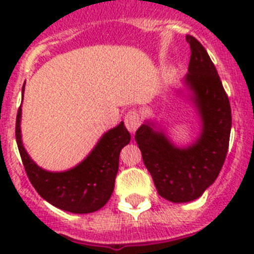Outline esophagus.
Returning a JSON list of instances; mask_svg holds the SVG:
<instances>
[{"label":"esophagus","mask_w":254,"mask_h":254,"mask_svg":"<svg viewBox=\"0 0 254 254\" xmlns=\"http://www.w3.org/2000/svg\"><path fill=\"white\" fill-rule=\"evenodd\" d=\"M124 123H125V127H127V130L130 131V133H134L139 127V125H141V116L138 115L137 111H129L125 115Z\"/></svg>","instance_id":"34e87169"}]
</instances>
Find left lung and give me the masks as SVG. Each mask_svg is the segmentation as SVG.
<instances>
[{"label":"left lung","mask_w":254,"mask_h":254,"mask_svg":"<svg viewBox=\"0 0 254 254\" xmlns=\"http://www.w3.org/2000/svg\"><path fill=\"white\" fill-rule=\"evenodd\" d=\"M191 49L185 83L201 120L199 138L187 147L175 146L163 130L147 121L135 131L143 163L157 191L173 203L197 199L216 181L224 165L232 127V115L217 71L201 43L187 35Z\"/></svg>","instance_id":"obj_1"}]
</instances>
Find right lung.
Masks as SVG:
<instances>
[{"label": "right lung", "instance_id": "right-lung-1", "mask_svg": "<svg viewBox=\"0 0 254 254\" xmlns=\"http://www.w3.org/2000/svg\"><path fill=\"white\" fill-rule=\"evenodd\" d=\"M21 115L19 107L15 138L25 171L37 192L50 204L72 213L95 212L107 204L115 189L120 151L130 142V133L124 123L108 130L77 166L62 173H51L38 166L25 150L21 137Z\"/></svg>", "mask_w": 254, "mask_h": 254}]
</instances>
